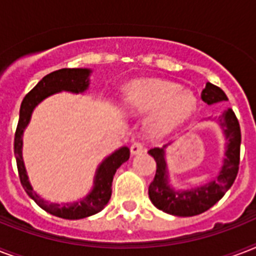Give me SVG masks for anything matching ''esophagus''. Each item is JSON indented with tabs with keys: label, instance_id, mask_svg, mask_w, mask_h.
Listing matches in <instances>:
<instances>
[{
	"label": "esophagus",
	"instance_id": "1",
	"mask_svg": "<svg viewBox=\"0 0 256 256\" xmlns=\"http://www.w3.org/2000/svg\"><path fill=\"white\" fill-rule=\"evenodd\" d=\"M130 150H132V156H136V154H140V152H144V144H142V142H134V144H132V148H130Z\"/></svg>",
	"mask_w": 256,
	"mask_h": 256
}]
</instances>
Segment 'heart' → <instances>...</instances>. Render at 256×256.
Masks as SVG:
<instances>
[{"instance_id": "b5f03b06", "label": "heart", "mask_w": 256, "mask_h": 256, "mask_svg": "<svg viewBox=\"0 0 256 256\" xmlns=\"http://www.w3.org/2000/svg\"><path fill=\"white\" fill-rule=\"evenodd\" d=\"M124 106L134 114L148 116L152 132H164L176 128L192 116L196 106L194 94L180 86L160 80H144L132 84L124 90Z\"/></svg>"}]
</instances>
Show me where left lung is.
I'll return each instance as SVG.
<instances>
[{"mask_svg": "<svg viewBox=\"0 0 256 256\" xmlns=\"http://www.w3.org/2000/svg\"><path fill=\"white\" fill-rule=\"evenodd\" d=\"M200 96L207 104L228 100L222 88L210 82L206 84ZM218 122L227 140L224 160L218 176H215L211 182L203 186L195 187L191 190L175 191L168 184V164L164 160V148L170 144H164L160 148H154L148 150V154L154 156L156 162V176L148 186V196L156 208L176 216H194L214 206L232 186L238 175L240 160V126L238 118L231 108H227L222 116H219Z\"/></svg>", "mask_w": 256, "mask_h": 256, "instance_id": "8db88e82", "label": "left lung"}]
</instances>
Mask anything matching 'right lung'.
Segmentation results:
<instances>
[{"instance_id": "1", "label": "right lung", "mask_w": 256, "mask_h": 256, "mask_svg": "<svg viewBox=\"0 0 256 256\" xmlns=\"http://www.w3.org/2000/svg\"><path fill=\"white\" fill-rule=\"evenodd\" d=\"M90 73H92L90 69H60L48 74L26 94L20 108V120H18L17 130L14 136V156L17 160L20 180L28 195L38 206L58 218L82 219L100 212L110 200L112 178H114L116 168L130 158V150L126 146L118 148L112 156H106L96 168L92 190L82 200H78V202L64 203V204L50 203L48 200H44L37 192L33 191V187L30 184L28 174H26L24 160H22V134L26 126L29 124L32 112L41 100L49 96H53L56 92H70L78 94V92H84L88 90Z\"/></svg>"}]
</instances>
